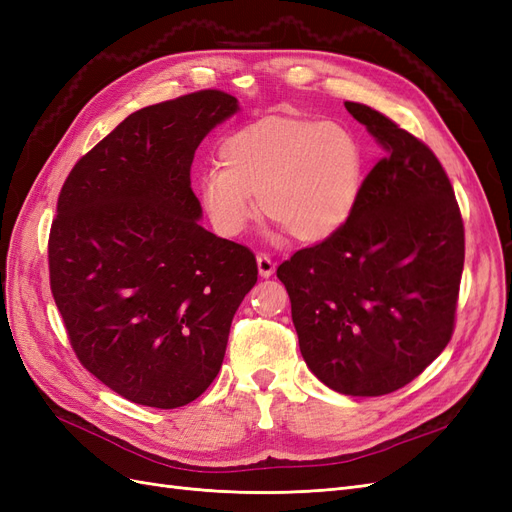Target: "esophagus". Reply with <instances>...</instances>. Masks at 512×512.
Here are the masks:
<instances>
[{
	"instance_id": "1",
	"label": "esophagus",
	"mask_w": 512,
	"mask_h": 512,
	"mask_svg": "<svg viewBox=\"0 0 512 512\" xmlns=\"http://www.w3.org/2000/svg\"><path fill=\"white\" fill-rule=\"evenodd\" d=\"M256 262H258V273H260L262 277H271V275L275 273V262L271 260V256L258 254Z\"/></svg>"
}]
</instances>
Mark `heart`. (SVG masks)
Returning a JSON list of instances; mask_svg holds the SVG:
<instances>
[{"instance_id": "1", "label": "heart", "mask_w": 512, "mask_h": 512, "mask_svg": "<svg viewBox=\"0 0 512 512\" xmlns=\"http://www.w3.org/2000/svg\"><path fill=\"white\" fill-rule=\"evenodd\" d=\"M220 168L198 181L200 205L222 237L247 230L258 203L269 220L301 243H322L342 230L363 185V149L339 123L269 117L230 134Z\"/></svg>"}]
</instances>
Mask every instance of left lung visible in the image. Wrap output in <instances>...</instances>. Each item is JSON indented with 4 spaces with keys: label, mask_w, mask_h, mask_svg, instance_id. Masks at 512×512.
Listing matches in <instances>:
<instances>
[{
    "label": "left lung",
    "mask_w": 512,
    "mask_h": 512,
    "mask_svg": "<svg viewBox=\"0 0 512 512\" xmlns=\"http://www.w3.org/2000/svg\"><path fill=\"white\" fill-rule=\"evenodd\" d=\"M348 113L384 147L348 224L277 267L301 354L329 389L393 393L451 342L466 256L463 220L440 160L359 102Z\"/></svg>",
    "instance_id": "left-lung-1"
}]
</instances>
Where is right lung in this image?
I'll use <instances>...</instances> for the list:
<instances>
[{"label":"right lung","instance_id":"add662e5","mask_svg":"<svg viewBox=\"0 0 512 512\" xmlns=\"http://www.w3.org/2000/svg\"><path fill=\"white\" fill-rule=\"evenodd\" d=\"M237 111L220 89L145 106L85 153L59 192L53 299L81 365L134 404L170 410L203 395L258 280L245 245L198 224L190 185L200 141Z\"/></svg>","mask_w":512,"mask_h":512}]
</instances>
